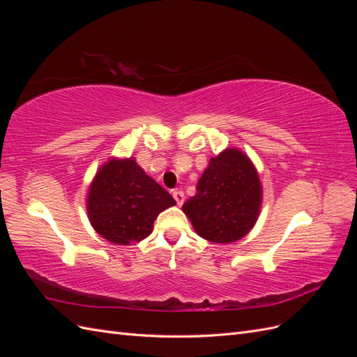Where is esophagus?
<instances>
[{"mask_svg":"<svg viewBox=\"0 0 357 357\" xmlns=\"http://www.w3.org/2000/svg\"><path fill=\"white\" fill-rule=\"evenodd\" d=\"M172 197H174L177 205H183V202H185V193H183L181 190H174V192H172Z\"/></svg>","mask_w":357,"mask_h":357,"instance_id":"esophagus-1","label":"esophagus"}]
</instances>
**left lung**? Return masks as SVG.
<instances>
[{"label": "left lung", "instance_id": "obj_1", "mask_svg": "<svg viewBox=\"0 0 357 357\" xmlns=\"http://www.w3.org/2000/svg\"><path fill=\"white\" fill-rule=\"evenodd\" d=\"M261 205L262 183L256 167L243 150L229 147L210 159L183 213L204 240L229 244L253 229Z\"/></svg>", "mask_w": 357, "mask_h": 357}]
</instances>
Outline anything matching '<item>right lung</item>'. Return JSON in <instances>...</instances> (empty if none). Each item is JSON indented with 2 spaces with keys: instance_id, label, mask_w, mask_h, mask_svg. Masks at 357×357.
Instances as JSON below:
<instances>
[{
  "instance_id": "add662e5",
  "label": "right lung",
  "mask_w": 357,
  "mask_h": 357,
  "mask_svg": "<svg viewBox=\"0 0 357 357\" xmlns=\"http://www.w3.org/2000/svg\"><path fill=\"white\" fill-rule=\"evenodd\" d=\"M174 198L147 176L134 158H110L91 183L86 210L92 228L117 245H131L152 234L159 213Z\"/></svg>"
}]
</instances>
